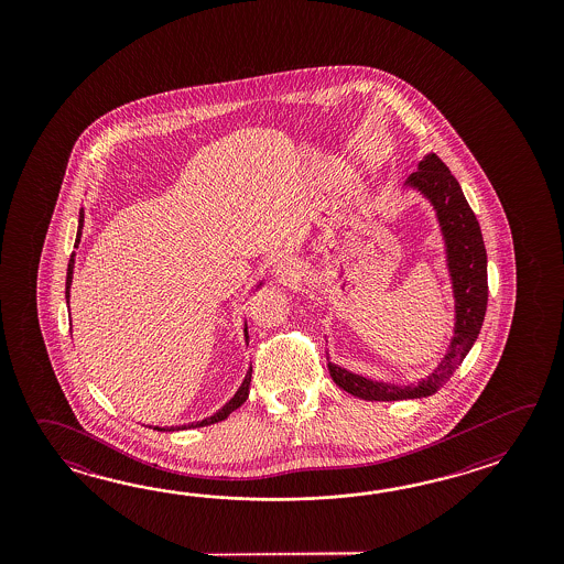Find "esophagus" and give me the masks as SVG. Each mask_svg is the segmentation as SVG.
Returning a JSON list of instances; mask_svg holds the SVG:
<instances>
[{"label":"esophagus","instance_id":"obj_1","mask_svg":"<svg viewBox=\"0 0 564 564\" xmlns=\"http://www.w3.org/2000/svg\"><path fill=\"white\" fill-rule=\"evenodd\" d=\"M274 276H276L280 282H284V284L294 282V280H299L300 278L299 264L292 262V258H284V260H280V262H276V265H274Z\"/></svg>","mask_w":564,"mask_h":564}]
</instances>
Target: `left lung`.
<instances>
[{
    "label": "left lung",
    "instance_id": "1",
    "mask_svg": "<svg viewBox=\"0 0 564 564\" xmlns=\"http://www.w3.org/2000/svg\"><path fill=\"white\" fill-rule=\"evenodd\" d=\"M405 187L420 192L435 209L444 236L445 262L449 270L456 323L454 336L442 362L417 383L372 381L328 360L330 377L343 391L365 401L421 399L440 391L474 347L488 306V256L478 219L474 216L456 177L435 153L423 156Z\"/></svg>",
    "mask_w": 564,
    "mask_h": 564
}]
</instances>
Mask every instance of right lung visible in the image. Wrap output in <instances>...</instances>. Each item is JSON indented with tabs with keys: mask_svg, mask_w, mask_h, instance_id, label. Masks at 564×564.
Returning <instances> with one entry per match:
<instances>
[{
	"mask_svg": "<svg viewBox=\"0 0 564 564\" xmlns=\"http://www.w3.org/2000/svg\"><path fill=\"white\" fill-rule=\"evenodd\" d=\"M83 228H85V209H80V216H78V231H76V241H74V248H78V243H80V238H83ZM74 256L76 253L73 252L70 256V262H68V272H66V304L70 302V286H73V272H74ZM262 286V282H258L256 284V290ZM70 308V306H68ZM243 336H246V345H248V326H243ZM250 381H252V367L248 369L246 372V379L241 381L240 389L236 391V395L229 399L228 403L224 405L221 409H217L214 415H209V417H205L202 421H195V423H189V425H171V427H159V425H149L151 430H156V432H181V430H192V427H205V425H212V423H217V421H224L228 417L231 411H236V409L241 408L243 403H246V399L250 395Z\"/></svg>",
	"mask_w": 564,
	"mask_h": 564,
	"instance_id": "1",
	"label": "right lung"
}]
</instances>
